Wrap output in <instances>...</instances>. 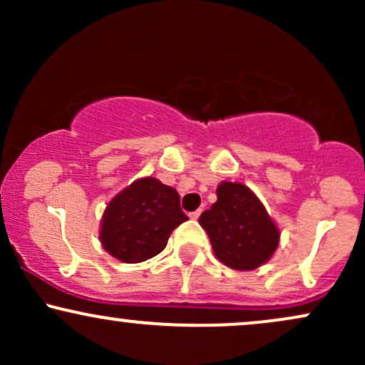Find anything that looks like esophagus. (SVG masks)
Returning <instances> with one entry per match:
<instances>
[{
  "instance_id": "1",
  "label": "esophagus",
  "mask_w": 365,
  "mask_h": 365,
  "mask_svg": "<svg viewBox=\"0 0 365 365\" xmlns=\"http://www.w3.org/2000/svg\"><path fill=\"white\" fill-rule=\"evenodd\" d=\"M188 216H190V220H197V217L200 216V209H197V211L190 212V215H188Z\"/></svg>"
}]
</instances>
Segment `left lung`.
<instances>
[{"label":"left lung","mask_w":365,"mask_h":365,"mask_svg":"<svg viewBox=\"0 0 365 365\" xmlns=\"http://www.w3.org/2000/svg\"><path fill=\"white\" fill-rule=\"evenodd\" d=\"M216 195V202L199 217L216 257L237 271L266 264L279 245V228L261 199L238 182H221Z\"/></svg>","instance_id":"left-lung-1"}]
</instances>
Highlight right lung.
<instances>
[{
  "label": "right lung",
  "mask_w": 365,
  "mask_h": 365,
  "mask_svg": "<svg viewBox=\"0 0 365 365\" xmlns=\"http://www.w3.org/2000/svg\"><path fill=\"white\" fill-rule=\"evenodd\" d=\"M188 217L180 209V195L158 178L135 180L108 202L99 240L121 262L148 261L165 249L175 228Z\"/></svg>",
  "instance_id": "1"
}]
</instances>
